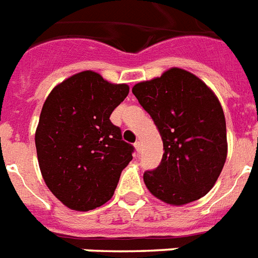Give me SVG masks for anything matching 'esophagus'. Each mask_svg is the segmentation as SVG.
<instances>
[{"instance_id": "34e87169", "label": "esophagus", "mask_w": 258, "mask_h": 258, "mask_svg": "<svg viewBox=\"0 0 258 258\" xmlns=\"http://www.w3.org/2000/svg\"><path fill=\"white\" fill-rule=\"evenodd\" d=\"M135 148H136V150L139 152V153H141V150H142V144H141V142H140V141L136 142Z\"/></svg>"}]
</instances>
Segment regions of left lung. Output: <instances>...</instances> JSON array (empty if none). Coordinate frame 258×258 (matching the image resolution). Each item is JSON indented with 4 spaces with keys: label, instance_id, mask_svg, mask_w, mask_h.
Segmentation results:
<instances>
[{
    "label": "left lung",
    "instance_id": "1",
    "mask_svg": "<svg viewBox=\"0 0 258 258\" xmlns=\"http://www.w3.org/2000/svg\"><path fill=\"white\" fill-rule=\"evenodd\" d=\"M132 92L153 118L164 142L161 164L144 174L148 190L173 207L204 197L228 156L225 116L217 96L181 68L139 82Z\"/></svg>",
    "mask_w": 258,
    "mask_h": 258
}]
</instances>
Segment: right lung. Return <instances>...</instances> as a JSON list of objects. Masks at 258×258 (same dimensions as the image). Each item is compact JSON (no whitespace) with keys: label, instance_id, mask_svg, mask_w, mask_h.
<instances>
[{"label":"right lung","instance_id":"obj_1","mask_svg":"<svg viewBox=\"0 0 258 258\" xmlns=\"http://www.w3.org/2000/svg\"><path fill=\"white\" fill-rule=\"evenodd\" d=\"M127 93L126 84L84 71L57 84L45 100L34 137L38 165L49 190L72 211L112 199L133 158V146L109 119Z\"/></svg>","mask_w":258,"mask_h":258}]
</instances>
